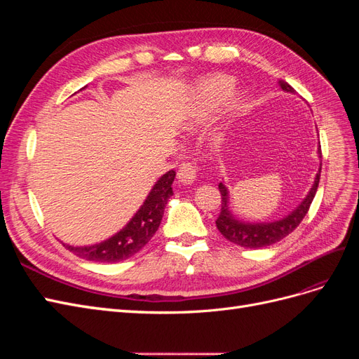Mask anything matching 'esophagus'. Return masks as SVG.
<instances>
[{
	"label": "esophagus",
	"mask_w": 359,
	"mask_h": 359,
	"mask_svg": "<svg viewBox=\"0 0 359 359\" xmlns=\"http://www.w3.org/2000/svg\"><path fill=\"white\" fill-rule=\"evenodd\" d=\"M178 181L184 186H190L196 180V168L193 166V163H182L178 169Z\"/></svg>",
	"instance_id": "esophagus-1"
}]
</instances>
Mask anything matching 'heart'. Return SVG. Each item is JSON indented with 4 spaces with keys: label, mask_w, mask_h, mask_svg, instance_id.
<instances>
[{
    "label": "heart",
    "mask_w": 359,
    "mask_h": 359,
    "mask_svg": "<svg viewBox=\"0 0 359 359\" xmlns=\"http://www.w3.org/2000/svg\"><path fill=\"white\" fill-rule=\"evenodd\" d=\"M235 86V81L229 76L219 74L212 76V78L206 79L198 91L196 102L191 106V111L187 119L189 128H196L199 124L205 121V118L219 107L225 102V99L229 95H231L228 102L224 104V114L229 118H235L240 115L245 106V99L243 93H232ZM220 139V136L217 137Z\"/></svg>",
    "instance_id": "obj_1"
}]
</instances>
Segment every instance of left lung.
Segmentation results:
<instances>
[{
  "label": "left lung",
  "instance_id": "obj_1",
  "mask_svg": "<svg viewBox=\"0 0 359 359\" xmlns=\"http://www.w3.org/2000/svg\"><path fill=\"white\" fill-rule=\"evenodd\" d=\"M278 85L280 88L286 93H295V90H293L292 86L285 81H278ZM318 153H319V157H322L320 145H319ZM320 168L316 173V178H314L311 189L307 193V196L302 199V202L297 206L295 210L290 211L287 215H285L283 219L274 220V222L252 223V222H244L241 219H238L231 210L229 190H227V187L223 182H220L219 189L222 193V210L215 220L217 229L220 231V233L226 238L227 241H231L236 245H241L244 248H262V247L273 245L281 241L285 236H287L289 233H292L297 229L304 217H306V214L309 212V208L319 186Z\"/></svg>",
  "mask_w": 359,
  "mask_h": 359
}]
</instances>
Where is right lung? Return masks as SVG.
Masks as SVG:
<instances>
[{"label": "right lung", "instance_id": "obj_1", "mask_svg": "<svg viewBox=\"0 0 359 359\" xmlns=\"http://www.w3.org/2000/svg\"><path fill=\"white\" fill-rule=\"evenodd\" d=\"M83 88H86V86H83ZM173 180H175V170H169L165 175H161L148 193L147 199L140 205L136 214L130 219V222L121 231L116 232L111 238L93 245H64L76 256L86 260H94V262L114 264L132 257L140 248H144L157 232L163 214H165L166 203L173 194Z\"/></svg>", "mask_w": 359, "mask_h": 359}]
</instances>
